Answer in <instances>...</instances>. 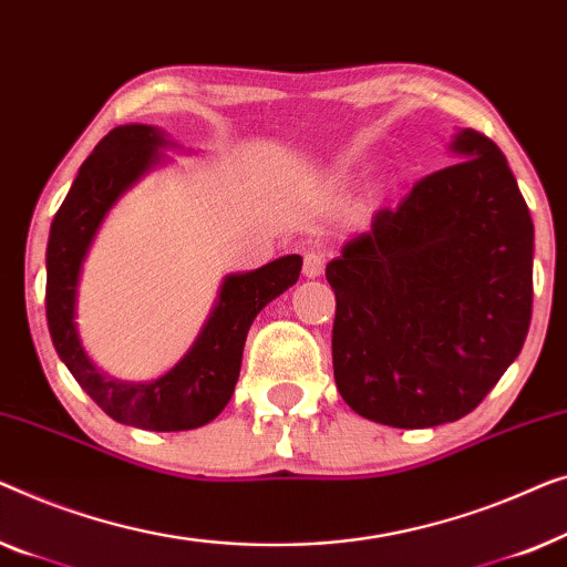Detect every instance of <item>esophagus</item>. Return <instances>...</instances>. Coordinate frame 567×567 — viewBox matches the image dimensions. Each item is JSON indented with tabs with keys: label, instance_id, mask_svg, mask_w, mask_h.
Listing matches in <instances>:
<instances>
[{
	"label": "esophagus",
	"instance_id": "obj_1",
	"mask_svg": "<svg viewBox=\"0 0 567 567\" xmlns=\"http://www.w3.org/2000/svg\"><path fill=\"white\" fill-rule=\"evenodd\" d=\"M323 265H326V257L321 251H306V257H302V275H306V277H321Z\"/></svg>",
	"mask_w": 567,
	"mask_h": 567
}]
</instances>
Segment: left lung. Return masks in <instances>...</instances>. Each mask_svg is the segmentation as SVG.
<instances>
[{
  "instance_id": "obj_1",
  "label": "left lung",
  "mask_w": 567,
  "mask_h": 567,
  "mask_svg": "<svg viewBox=\"0 0 567 567\" xmlns=\"http://www.w3.org/2000/svg\"><path fill=\"white\" fill-rule=\"evenodd\" d=\"M460 162L329 261L333 380L360 416L426 429L477 409L519 357L532 321L534 226L488 135H454Z\"/></svg>"
}]
</instances>
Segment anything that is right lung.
Here are the masks:
<instances>
[{
	"label": "right lung",
	"mask_w": 567,
	"mask_h": 567,
	"mask_svg": "<svg viewBox=\"0 0 567 567\" xmlns=\"http://www.w3.org/2000/svg\"><path fill=\"white\" fill-rule=\"evenodd\" d=\"M169 146L154 125H117L79 169L51 223L45 249V318L53 347L84 393L110 419L148 432L205 426L234 395L241 354L254 318L300 277L302 259L287 254L244 275H228L200 337L169 372L151 382H123L102 374L76 333V287L86 251L125 189L162 162Z\"/></svg>",
	"instance_id": "1"
}]
</instances>
